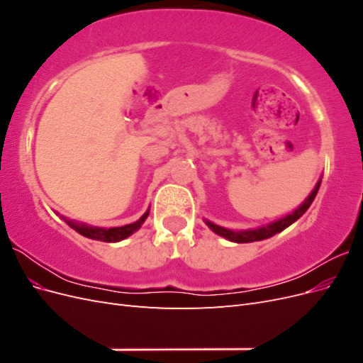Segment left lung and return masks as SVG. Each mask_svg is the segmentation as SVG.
Masks as SVG:
<instances>
[{
	"mask_svg": "<svg viewBox=\"0 0 363 363\" xmlns=\"http://www.w3.org/2000/svg\"><path fill=\"white\" fill-rule=\"evenodd\" d=\"M320 186H321V179L318 180L313 191L304 200V203L296 207L292 213L283 216V218L277 219V221L269 223L267 225H262V227H257V228H247V230H230V228H225V227H221V225H216V224L208 221V219H204V223H206V225L208 228L212 230L213 233L223 236V238H225L228 240H232V242L247 244V242H256V240L268 239V238H271L274 235L283 232L284 228L289 227L291 224H294L296 221V219L303 216V213L307 211V208L311 207L312 201L315 200V196L318 194V189H320Z\"/></svg>",
	"mask_w": 363,
	"mask_h": 363,
	"instance_id": "obj_1",
	"label": "left lung"
}]
</instances>
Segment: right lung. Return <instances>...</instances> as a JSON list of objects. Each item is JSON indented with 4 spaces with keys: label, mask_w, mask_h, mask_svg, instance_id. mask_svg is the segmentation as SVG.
I'll list each match as a JSON object with an SVG mask.
<instances>
[{
    "label": "right lung",
    "mask_w": 363,
    "mask_h": 363,
    "mask_svg": "<svg viewBox=\"0 0 363 363\" xmlns=\"http://www.w3.org/2000/svg\"><path fill=\"white\" fill-rule=\"evenodd\" d=\"M148 213H150V208L138 219L136 223L127 224V225H123V227H112V228L94 227V225H87L84 223H77V221H74V219H69V218L62 216V215H60V218L71 228H74L77 233H80L84 238L95 239V240H103V242H119V240H123V239L128 238L130 235H133L135 232H138L140 225L145 223V219L148 218Z\"/></svg>",
    "instance_id": "add662e5"
}]
</instances>
